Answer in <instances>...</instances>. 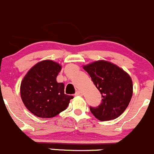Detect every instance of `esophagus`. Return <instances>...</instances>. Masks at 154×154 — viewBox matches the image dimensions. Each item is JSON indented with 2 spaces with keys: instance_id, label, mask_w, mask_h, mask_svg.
<instances>
[{
  "instance_id": "34e87169",
  "label": "esophagus",
  "mask_w": 154,
  "mask_h": 154,
  "mask_svg": "<svg viewBox=\"0 0 154 154\" xmlns=\"http://www.w3.org/2000/svg\"><path fill=\"white\" fill-rule=\"evenodd\" d=\"M82 95H83V93H82L81 91H77L75 94V96H82Z\"/></svg>"
}]
</instances>
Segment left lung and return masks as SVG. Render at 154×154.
<instances>
[{
	"mask_svg": "<svg viewBox=\"0 0 154 154\" xmlns=\"http://www.w3.org/2000/svg\"><path fill=\"white\" fill-rule=\"evenodd\" d=\"M83 68L103 98L100 106H90L91 113L101 121L118 118L126 110L132 96V82L129 74L106 60L95 61Z\"/></svg>",
	"mask_w": 154,
	"mask_h": 154,
	"instance_id": "1",
	"label": "left lung"
}]
</instances>
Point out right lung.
<instances>
[{
    "mask_svg": "<svg viewBox=\"0 0 154 154\" xmlns=\"http://www.w3.org/2000/svg\"><path fill=\"white\" fill-rule=\"evenodd\" d=\"M61 66L51 60L39 62L27 72L20 87L25 107L39 118L56 116L68 107L72 96L64 94V84L56 78Z\"/></svg>",
    "mask_w": 154,
    "mask_h": 154,
    "instance_id": "add662e5",
    "label": "right lung"
}]
</instances>
